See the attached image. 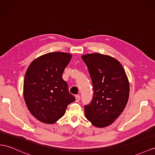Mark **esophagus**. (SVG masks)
I'll return each instance as SVG.
<instances>
[{
	"label": "esophagus",
	"instance_id": "obj_1",
	"mask_svg": "<svg viewBox=\"0 0 155 155\" xmlns=\"http://www.w3.org/2000/svg\"><path fill=\"white\" fill-rule=\"evenodd\" d=\"M80 96H78V95H76V96H75V99H76V100H75V101L76 102H78L79 101H80Z\"/></svg>",
	"mask_w": 155,
	"mask_h": 155
}]
</instances>
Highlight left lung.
Listing matches in <instances>:
<instances>
[{
	"label": "left lung",
	"mask_w": 155,
	"mask_h": 155,
	"mask_svg": "<svg viewBox=\"0 0 155 155\" xmlns=\"http://www.w3.org/2000/svg\"><path fill=\"white\" fill-rule=\"evenodd\" d=\"M82 58L92 81L94 96L84 106L85 116L97 128L108 126L124 110L129 97L130 84L125 71L116 59L99 53Z\"/></svg>",
	"instance_id": "8db88e82"
}]
</instances>
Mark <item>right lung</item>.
<instances>
[{"label":"right lung","mask_w":155,"mask_h":155,"mask_svg":"<svg viewBox=\"0 0 155 155\" xmlns=\"http://www.w3.org/2000/svg\"><path fill=\"white\" fill-rule=\"evenodd\" d=\"M71 57L64 52L48 53L35 59L27 69L23 96L30 113L39 121L54 124L75 101L62 78Z\"/></svg>","instance_id":"right-lung-1"}]
</instances>
